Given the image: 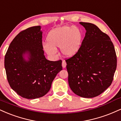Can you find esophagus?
I'll return each mask as SVG.
<instances>
[{
    "label": "esophagus",
    "mask_w": 121,
    "mask_h": 121,
    "mask_svg": "<svg viewBox=\"0 0 121 121\" xmlns=\"http://www.w3.org/2000/svg\"><path fill=\"white\" fill-rule=\"evenodd\" d=\"M66 62H65V60L62 61V68H65V67H66Z\"/></svg>",
    "instance_id": "obj_1"
}]
</instances>
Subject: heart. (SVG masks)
Wrapping results in <instances>:
<instances>
[{"mask_svg": "<svg viewBox=\"0 0 121 121\" xmlns=\"http://www.w3.org/2000/svg\"><path fill=\"white\" fill-rule=\"evenodd\" d=\"M48 43L43 45L47 54L56 56V48H61L62 53L66 57H73L79 51L82 42V33L74 26H64L53 29L47 37Z\"/></svg>", "mask_w": 121, "mask_h": 121, "instance_id": "heart-1", "label": "heart"}]
</instances>
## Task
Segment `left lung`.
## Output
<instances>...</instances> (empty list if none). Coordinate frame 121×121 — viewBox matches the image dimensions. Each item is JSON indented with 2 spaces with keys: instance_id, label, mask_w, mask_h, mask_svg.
I'll return each mask as SVG.
<instances>
[{
  "instance_id": "1",
  "label": "left lung",
  "mask_w": 121,
  "mask_h": 121,
  "mask_svg": "<svg viewBox=\"0 0 121 121\" xmlns=\"http://www.w3.org/2000/svg\"><path fill=\"white\" fill-rule=\"evenodd\" d=\"M79 24L86 33L79 51L66 60L68 82L75 94L92 98L112 84L117 68V56L107 34L91 23Z\"/></svg>"
}]
</instances>
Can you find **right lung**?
I'll return each mask as SVG.
<instances>
[{"mask_svg":"<svg viewBox=\"0 0 121 121\" xmlns=\"http://www.w3.org/2000/svg\"><path fill=\"white\" fill-rule=\"evenodd\" d=\"M40 26L20 32L10 44L4 58L7 78L12 89L27 99L44 96L62 69V61L46 59Z\"/></svg>","mask_w":121,"mask_h":121,"instance_id":"add662e5","label":"right lung"}]
</instances>
